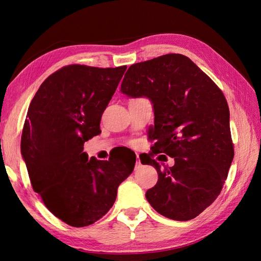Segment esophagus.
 I'll list each match as a JSON object with an SVG mask.
<instances>
[{
	"instance_id": "esophagus-1",
	"label": "esophagus",
	"mask_w": 261,
	"mask_h": 261,
	"mask_svg": "<svg viewBox=\"0 0 261 261\" xmlns=\"http://www.w3.org/2000/svg\"><path fill=\"white\" fill-rule=\"evenodd\" d=\"M141 162H140V159H139V154H137V162H136V169H138V168H140L141 167Z\"/></svg>"
}]
</instances>
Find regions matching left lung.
Instances as JSON below:
<instances>
[{"label":"left lung","mask_w":261,"mask_h":261,"mask_svg":"<svg viewBox=\"0 0 261 261\" xmlns=\"http://www.w3.org/2000/svg\"><path fill=\"white\" fill-rule=\"evenodd\" d=\"M120 91L152 103L154 125L148 134L156 143L140 160L156 168L158 181L147 201L168 219L196 218L219 196L234 156L222 91L180 54L131 65ZM154 153L174 158L175 165L162 171Z\"/></svg>","instance_id":"8db88e82"}]
</instances>
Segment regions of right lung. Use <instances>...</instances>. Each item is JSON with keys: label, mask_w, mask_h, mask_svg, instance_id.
I'll use <instances>...</instances> for the list:
<instances>
[{"label": "right lung", "mask_w": 261, "mask_h": 261, "mask_svg": "<svg viewBox=\"0 0 261 261\" xmlns=\"http://www.w3.org/2000/svg\"><path fill=\"white\" fill-rule=\"evenodd\" d=\"M126 66L69 65L46 79L32 98L21 137L31 185L47 208L68 225L96 222L115 202L136 158L97 160L85 141L101 134L102 114Z\"/></svg>", "instance_id": "add662e5"}]
</instances>
